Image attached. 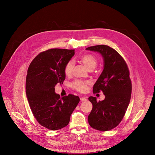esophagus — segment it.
Wrapping results in <instances>:
<instances>
[{
    "instance_id": "obj_1",
    "label": "esophagus",
    "mask_w": 155,
    "mask_h": 155,
    "mask_svg": "<svg viewBox=\"0 0 155 155\" xmlns=\"http://www.w3.org/2000/svg\"><path fill=\"white\" fill-rule=\"evenodd\" d=\"M80 100H81V101H85L87 100V98H86V97H81L80 98Z\"/></svg>"
}]
</instances>
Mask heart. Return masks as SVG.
Segmentation results:
<instances>
[{
  "instance_id": "heart-1",
  "label": "heart",
  "mask_w": 155,
  "mask_h": 155,
  "mask_svg": "<svg viewBox=\"0 0 155 155\" xmlns=\"http://www.w3.org/2000/svg\"><path fill=\"white\" fill-rule=\"evenodd\" d=\"M80 60L84 65L90 71H92L97 65V59L93 54H84L80 57ZM74 63L73 61H69L64 67V74L69 76L72 73ZM87 82L83 81H76L72 84L73 87L77 91L84 92L87 89Z\"/></svg>"
}]
</instances>
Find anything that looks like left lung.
Masks as SVG:
<instances>
[{
	"mask_svg": "<svg viewBox=\"0 0 155 155\" xmlns=\"http://www.w3.org/2000/svg\"><path fill=\"white\" fill-rule=\"evenodd\" d=\"M86 50L98 52L103 58L104 69L94 85L93 92L102 91L105 96L102 101L89 97L92 109L88 122L94 129L109 131L120 123L129 105L132 93L129 70L124 58L109 46L96 45Z\"/></svg>",
	"mask_w": 155,
	"mask_h": 155,
	"instance_id": "obj_1",
	"label": "left lung"
}]
</instances>
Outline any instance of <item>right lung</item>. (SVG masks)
I'll use <instances>...</instances> for the list:
<instances>
[{"instance_id":"add662e5","label":"right lung","mask_w":155,"mask_h":155,"mask_svg":"<svg viewBox=\"0 0 155 155\" xmlns=\"http://www.w3.org/2000/svg\"><path fill=\"white\" fill-rule=\"evenodd\" d=\"M74 50L50 49L40 53L30 63L26 79V94L35 118L43 127L57 130L67 126L79 97L73 94L60 97L54 92L65 79L64 67Z\"/></svg>"}]
</instances>
